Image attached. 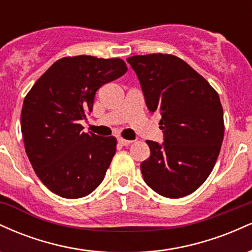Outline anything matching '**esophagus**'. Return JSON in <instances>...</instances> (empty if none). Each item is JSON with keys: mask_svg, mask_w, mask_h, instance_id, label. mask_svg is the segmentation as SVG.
Masks as SVG:
<instances>
[{"mask_svg": "<svg viewBox=\"0 0 252 252\" xmlns=\"http://www.w3.org/2000/svg\"><path fill=\"white\" fill-rule=\"evenodd\" d=\"M118 143H120L121 146H129V144L132 143V141H130V140H124V138L120 137V138H118Z\"/></svg>", "mask_w": 252, "mask_h": 252, "instance_id": "esophagus-1", "label": "esophagus"}]
</instances>
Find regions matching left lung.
Returning a JSON list of instances; mask_svg holds the SVG:
<instances>
[{"label":"left lung","mask_w":252,"mask_h":252,"mask_svg":"<svg viewBox=\"0 0 252 252\" xmlns=\"http://www.w3.org/2000/svg\"><path fill=\"white\" fill-rule=\"evenodd\" d=\"M126 62L140 80L147 108L161 115L163 142L147 141L144 181L166 198L189 195L204 184L220 152L224 115L218 94L178 57L147 54Z\"/></svg>","instance_id":"1"}]
</instances>
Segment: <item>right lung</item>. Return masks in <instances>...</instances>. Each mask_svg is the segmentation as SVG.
Returning a JSON list of instances; mask_svg holds the SVG:
<instances>
[{"mask_svg": "<svg viewBox=\"0 0 252 252\" xmlns=\"http://www.w3.org/2000/svg\"><path fill=\"white\" fill-rule=\"evenodd\" d=\"M122 59L63 58L42 74L24 100L25 149L42 184L56 194L78 199L103 181L116 153V138L83 131L97 90L122 77Z\"/></svg>", "mask_w": 252, "mask_h": 252, "instance_id": "add662e5", "label": "right lung"}]
</instances>
